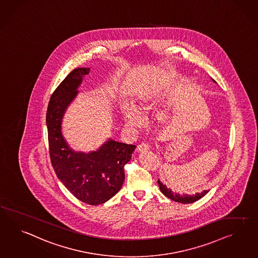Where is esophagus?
<instances>
[{
  "mask_svg": "<svg viewBox=\"0 0 258 258\" xmlns=\"http://www.w3.org/2000/svg\"><path fill=\"white\" fill-rule=\"evenodd\" d=\"M150 150V146L148 145V144H146V143H141V144H139V146H138V152H147V151H149Z\"/></svg>",
  "mask_w": 258,
  "mask_h": 258,
  "instance_id": "1",
  "label": "esophagus"
}]
</instances>
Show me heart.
Here are the masks:
<instances>
[{
	"mask_svg": "<svg viewBox=\"0 0 258 258\" xmlns=\"http://www.w3.org/2000/svg\"><path fill=\"white\" fill-rule=\"evenodd\" d=\"M139 107L142 110H147L152 108L155 105V94L152 92H143L138 95ZM120 111L124 119L126 125L129 127H139L142 123V117L139 108L135 104L129 101H123L120 105ZM159 120L162 122L167 121L170 119V113L167 110H163L159 112L157 116Z\"/></svg>",
	"mask_w": 258,
	"mask_h": 258,
	"instance_id": "1",
	"label": "heart"
}]
</instances>
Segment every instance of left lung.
Segmentation results:
<instances>
[{"label": "left lung", "instance_id": "left-lung-1", "mask_svg": "<svg viewBox=\"0 0 258 258\" xmlns=\"http://www.w3.org/2000/svg\"><path fill=\"white\" fill-rule=\"evenodd\" d=\"M212 81L216 83L215 80H212ZM158 184L160 190L165 195V197H167L168 199H171L173 201H176V202H178V203H182V204L194 203V202L198 201L199 199H202V198H203L204 196H206V195L209 192V191H210V190H204V191H201V192H197V194L191 195V196L188 195V194L179 195V194L172 191L171 189H170V188H167L166 185L163 184V183L160 181V179H158Z\"/></svg>", "mask_w": 258, "mask_h": 258}]
</instances>
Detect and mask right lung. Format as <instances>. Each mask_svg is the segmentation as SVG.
<instances>
[{
	"label": "right lung",
	"instance_id": "1",
	"mask_svg": "<svg viewBox=\"0 0 258 258\" xmlns=\"http://www.w3.org/2000/svg\"><path fill=\"white\" fill-rule=\"evenodd\" d=\"M91 68L74 69L52 93L46 111L49 155L54 171L74 197L89 204L100 205L113 198L124 181V165L137 148L109 139L98 150L76 152L61 133L67 107L79 94V87Z\"/></svg>",
	"mask_w": 258,
	"mask_h": 258
}]
</instances>
